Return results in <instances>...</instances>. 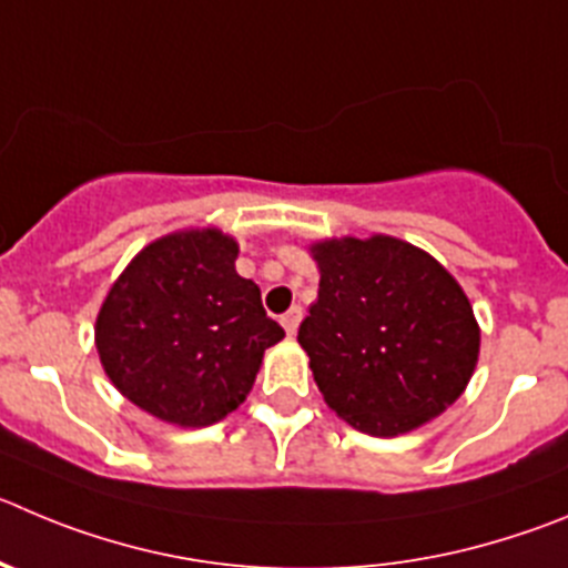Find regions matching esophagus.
I'll return each mask as SVG.
<instances>
[{
  "label": "esophagus",
  "mask_w": 568,
  "mask_h": 568,
  "mask_svg": "<svg viewBox=\"0 0 568 568\" xmlns=\"http://www.w3.org/2000/svg\"><path fill=\"white\" fill-rule=\"evenodd\" d=\"M301 318H304V310H301V306H293L287 315H281V326L287 329V335H295V332H298Z\"/></svg>",
  "instance_id": "1"
}]
</instances>
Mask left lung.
Segmentation results:
<instances>
[{
	"label": "left lung",
	"instance_id": "left-lung-1",
	"mask_svg": "<svg viewBox=\"0 0 568 568\" xmlns=\"http://www.w3.org/2000/svg\"><path fill=\"white\" fill-rule=\"evenodd\" d=\"M310 256L321 284L298 343L324 403L352 428L386 439L450 408L481 346L459 281L386 233L321 239Z\"/></svg>",
	"mask_w": 568,
	"mask_h": 568
}]
</instances>
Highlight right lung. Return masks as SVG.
<instances>
[{
	"label": "right lung",
	"mask_w": 568,
	"mask_h": 568,
	"mask_svg": "<svg viewBox=\"0 0 568 568\" xmlns=\"http://www.w3.org/2000/svg\"><path fill=\"white\" fill-rule=\"evenodd\" d=\"M239 244L185 227L145 244L109 287L95 348L112 386L176 428L220 423L247 399L284 329L236 273Z\"/></svg>",
	"instance_id": "1"
}]
</instances>
